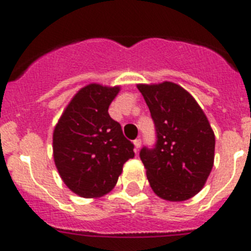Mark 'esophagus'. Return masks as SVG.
<instances>
[{
    "label": "esophagus",
    "mask_w": 251,
    "mask_h": 251,
    "mask_svg": "<svg viewBox=\"0 0 251 251\" xmlns=\"http://www.w3.org/2000/svg\"><path fill=\"white\" fill-rule=\"evenodd\" d=\"M133 145H134V151H136V152H138L139 148H141V146H142V141L141 139H136V141L133 142Z\"/></svg>",
    "instance_id": "obj_1"
}]
</instances>
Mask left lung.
<instances>
[{
    "label": "left lung",
    "mask_w": 251,
    "mask_h": 251,
    "mask_svg": "<svg viewBox=\"0 0 251 251\" xmlns=\"http://www.w3.org/2000/svg\"><path fill=\"white\" fill-rule=\"evenodd\" d=\"M157 130L153 150L143 148L141 159L153 192L179 202L199 194L214 166L215 134L195 98L172 81L137 84Z\"/></svg>",
    "instance_id": "1"
}]
</instances>
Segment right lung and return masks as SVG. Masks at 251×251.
Instances as JSON below:
<instances>
[{
    "instance_id": "obj_1",
    "label": "right lung",
    "mask_w": 251,
    "mask_h": 251,
    "mask_svg": "<svg viewBox=\"0 0 251 251\" xmlns=\"http://www.w3.org/2000/svg\"><path fill=\"white\" fill-rule=\"evenodd\" d=\"M121 86L90 83L77 90L52 132V157L66 187L84 199H98L118 182L133 145L108 109Z\"/></svg>"
}]
</instances>
